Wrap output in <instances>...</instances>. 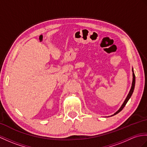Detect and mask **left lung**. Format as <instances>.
<instances>
[{
	"label": "left lung",
	"instance_id": "1",
	"mask_svg": "<svg viewBox=\"0 0 147 147\" xmlns=\"http://www.w3.org/2000/svg\"><path fill=\"white\" fill-rule=\"evenodd\" d=\"M132 71H133V81H132V84H131V89H130V90H129V93H128V94L127 97L126 98L125 101L123 102V105H121V107H120V108L119 109V110H118L117 112H116L115 114L113 115L112 116H113V115H115L118 114L119 112H120V111L123 110V108L125 107L126 104H127V102L128 101L129 99L130 98V97L131 96V95H132L133 93H134V88H135V74H134V69H132Z\"/></svg>",
	"mask_w": 147,
	"mask_h": 147
}]
</instances>
